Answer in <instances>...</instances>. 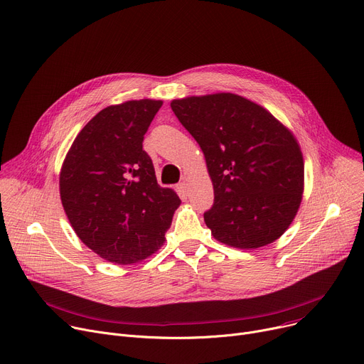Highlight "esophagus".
I'll return each instance as SVG.
<instances>
[{"label": "esophagus", "mask_w": 364, "mask_h": 364, "mask_svg": "<svg viewBox=\"0 0 364 364\" xmlns=\"http://www.w3.org/2000/svg\"><path fill=\"white\" fill-rule=\"evenodd\" d=\"M177 188H178V191L181 193V195H183V196H187V195H188V184H187L186 181L180 183Z\"/></svg>", "instance_id": "esophagus-1"}]
</instances>
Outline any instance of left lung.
<instances>
[{
    "mask_svg": "<svg viewBox=\"0 0 364 364\" xmlns=\"http://www.w3.org/2000/svg\"><path fill=\"white\" fill-rule=\"evenodd\" d=\"M171 108L205 155L212 235L237 249L274 243L293 223L304 190L294 134L263 107L235 93L174 100Z\"/></svg>",
    "mask_w": 364,
    "mask_h": 364,
    "instance_id": "8db88e82",
    "label": "left lung"
}]
</instances>
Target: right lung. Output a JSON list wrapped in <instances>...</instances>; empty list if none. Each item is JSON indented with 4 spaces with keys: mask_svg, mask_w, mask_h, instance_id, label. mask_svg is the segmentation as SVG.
<instances>
[{
    "mask_svg": "<svg viewBox=\"0 0 364 364\" xmlns=\"http://www.w3.org/2000/svg\"><path fill=\"white\" fill-rule=\"evenodd\" d=\"M161 107L140 100L104 108L80 130L61 166L60 196L73 230L112 263L154 255L181 203L174 190L158 184L141 144Z\"/></svg>",
    "mask_w": 364,
    "mask_h": 364,
    "instance_id": "obj_1",
    "label": "right lung"
}]
</instances>
